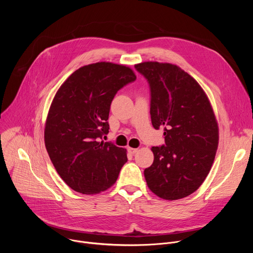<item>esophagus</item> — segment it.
Here are the masks:
<instances>
[{"label":"esophagus","instance_id":"esophagus-1","mask_svg":"<svg viewBox=\"0 0 253 253\" xmlns=\"http://www.w3.org/2000/svg\"><path fill=\"white\" fill-rule=\"evenodd\" d=\"M137 151H138L137 148H131V147L128 148V152H129L130 154H135Z\"/></svg>","mask_w":253,"mask_h":253}]
</instances>
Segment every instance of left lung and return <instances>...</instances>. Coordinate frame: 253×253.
<instances>
[{
    "label": "left lung",
    "mask_w": 253,
    "mask_h": 253,
    "mask_svg": "<svg viewBox=\"0 0 253 253\" xmlns=\"http://www.w3.org/2000/svg\"><path fill=\"white\" fill-rule=\"evenodd\" d=\"M135 68L150 85L152 125L165 136V145L151 148L153 164L144 170L147 185L162 199L184 198L203 183L218 147L211 103L198 82L177 65L149 61Z\"/></svg>",
    "instance_id": "left-lung-1"
}]
</instances>
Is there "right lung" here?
I'll return each instance as SVG.
<instances>
[{
    "instance_id": "add662e5",
    "label": "right lung",
    "mask_w": 253,
    "mask_h": 253,
    "mask_svg": "<svg viewBox=\"0 0 253 253\" xmlns=\"http://www.w3.org/2000/svg\"><path fill=\"white\" fill-rule=\"evenodd\" d=\"M135 79L130 67L98 62L76 70L58 89L44 139L55 169L70 188L94 195L116 182L127 150L100 139L109 132L107 120L114 96Z\"/></svg>"
}]
</instances>
